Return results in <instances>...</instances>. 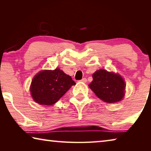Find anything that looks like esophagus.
Instances as JSON below:
<instances>
[{"mask_svg":"<svg viewBox=\"0 0 151 151\" xmlns=\"http://www.w3.org/2000/svg\"><path fill=\"white\" fill-rule=\"evenodd\" d=\"M86 81H87V80H86V78H82V80H81L80 81L82 82V83H86Z\"/></svg>","mask_w":151,"mask_h":151,"instance_id":"1","label":"esophagus"}]
</instances>
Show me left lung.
<instances>
[{"mask_svg": "<svg viewBox=\"0 0 151 151\" xmlns=\"http://www.w3.org/2000/svg\"><path fill=\"white\" fill-rule=\"evenodd\" d=\"M89 87L101 100L114 103L122 100L124 95L125 83L118 74L101 69L93 75Z\"/></svg>", "mask_w": 151, "mask_h": 151, "instance_id": "8db88e82", "label": "left lung"}]
</instances>
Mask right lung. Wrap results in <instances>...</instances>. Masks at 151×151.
Listing matches in <instances>:
<instances>
[{"label":"right lung","mask_w":151,"mask_h":151,"mask_svg":"<svg viewBox=\"0 0 151 151\" xmlns=\"http://www.w3.org/2000/svg\"><path fill=\"white\" fill-rule=\"evenodd\" d=\"M75 84L71 76L59 68L54 70H45L38 73L32 79L30 92L36 103L52 105Z\"/></svg>","instance_id":"add662e5"}]
</instances>
